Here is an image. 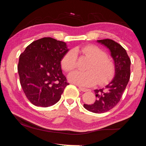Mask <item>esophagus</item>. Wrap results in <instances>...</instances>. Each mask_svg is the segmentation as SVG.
Listing matches in <instances>:
<instances>
[{"label":"esophagus","mask_w":146,"mask_h":146,"mask_svg":"<svg viewBox=\"0 0 146 146\" xmlns=\"http://www.w3.org/2000/svg\"><path fill=\"white\" fill-rule=\"evenodd\" d=\"M79 89H80V90L83 91V92H86V91H89V90H88V89L84 88H81V87H79Z\"/></svg>","instance_id":"1"}]
</instances>
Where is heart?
Here are the masks:
<instances>
[{
  "label": "heart",
  "mask_w": 146,
  "mask_h": 146,
  "mask_svg": "<svg viewBox=\"0 0 146 146\" xmlns=\"http://www.w3.org/2000/svg\"><path fill=\"white\" fill-rule=\"evenodd\" d=\"M80 51L90 59L86 68L87 71H75L69 75L70 82L80 86L89 87L98 82L99 84L108 82L115 73V64L108 57V53L93 44L83 46L75 51L70 50L63 56L60 61L61 68L66 72L75 70L77 64V55L75 51Z\"/></svg>",
  "instance_id": "b5f03b06"
}]
</instances>
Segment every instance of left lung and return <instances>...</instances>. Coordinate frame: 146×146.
Masks as SVG:
<instances>
[{
  "mask_svg": "<svg viewBox=\"0 0 146 146\" xmlns=\"http://www.w3.org/2000/svg\"><path fill=\"white\" fill-rule=\"evenodd\" d=\"M109 48L115 64V75L104 88L94 90L97 100L92 104H84L86 110L102 113L111 110L119 102L130 78L131 60L125 49L111 39L97 40Z\"/></svg>",
  "mask_w": 146,
  "mask_h": 146,
  "instance_id": "1",
  "label": "left lung"
}]
</instances>
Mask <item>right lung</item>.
<instances>
[{"label": "right lung", "mask_w": 146, "mask_h": 146, "mask_svg": "<svg viewBox=\"0 0 146 146\" xmlns=\"http://www.w3.org/2000/svg\"><path fill=\"white\" fill-rule=\"evenodd\" d=\"M68 51L66 44L51 37L33 41L19 56L20 82L33 105L48 107L60 100L69 85L60 61Z\"/></svg>", "instance_id": "1"}]
</instances>
